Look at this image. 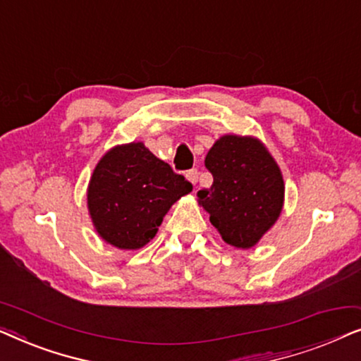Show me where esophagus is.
I'll return each instance as SVG.
<instances>
[{
	"label": "esophagus",
	"instance_id": "esophagus-1",
	"mask_svg": "<svg viewBox=\"0 0 361 361\" xmlns=\"http://www.w3.org/2000/svg\"><path fill=\"white\" fill-rule=\"evenodd\" d=\"M185 177H187V180L190 182V184H197V180H199V171L197 169H190V171H187L185 172Z\"/></svg>",
	"mask_w": 361,
	"mask_h": 361
}]
</instances>
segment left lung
I'll list each match as a JSON object with an SVG mask.
<instances>
[{"mask_svg": "<svg viewBox=\"0 0 361 361\" xmlns=\"http://www.w3.org/2000/svg\"><path fill=\"white\" fill-rule=\"evenodd\" d=\"M205 167L214 184L197 192L199 205L225 243L253 248L283 212L284 179L278 162L258 137L225 135L207 152Z\"/></svg>", "mask_w": 361, "mask_h": 361, "instance_id": "obj_1", "label": "left lung"}]
</instances>
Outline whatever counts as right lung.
<instances>
[{"mask_svg":"<svg viewBox=\"0 0 361 361\" xmlns=\"http://www.w3.org/2000/svg\"><path fill=\"white\" fill-rule=\"evenodd\" d=\"M192 190L145 142L111 147L93 169L87 207L98 236L120 250H140L157 233L167 212Z\"/></svg>","mask_w":361,"mask_h":361,"instance_id":"1","label":"right lung"}]
</instances>
